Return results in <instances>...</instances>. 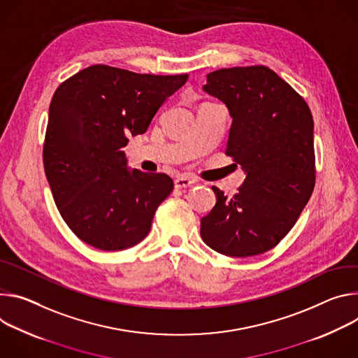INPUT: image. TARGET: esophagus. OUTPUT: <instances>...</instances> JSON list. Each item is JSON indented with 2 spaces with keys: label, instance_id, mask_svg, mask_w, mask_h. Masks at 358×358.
I'll return each mask as SVG.
<instances>
[{
  "label": "esophagus",
  "instance_id": "34e87169",
  "mask_svg": "<svg viewBox=\"0 0 358 358\" xmlns=\"http://www.w3.org/2000/svg\"><path fill=\"white\" fill-rule=\"evenodd\" d=\"M193 183H196V180L189 178V176H178L175 179V187L176 189H183V187H187V186H190Z\"/></svg>",
  "mask_w": 358,
  "mask_h": 358
}]
</instances>
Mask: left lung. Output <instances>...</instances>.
<instances>
[{"label": "left lung", "instance_id": "1", "mask_svg": "<svg viewBox=\"0 0 358 358\" xmlns=\"http://www.w3.org/2000/svg\"><path fill=\"white\" fill-rule=\"evenodd\" d=\"M203 91L229 109L233 121L226 155L246 179L233 197L212 186L216 205L202 217L201 236L230 257L262 255L292 230L314 189L310 108L264 65L213 71Z\"/></svg>", "mask_w": 358, "mask_h": 358}]
</instances>
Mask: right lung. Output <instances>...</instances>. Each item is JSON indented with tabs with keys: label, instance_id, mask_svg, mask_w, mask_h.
Instances as JSON below:
<instances>
[{
	"label": "right lung",
	"instance_id": "obj_1",
	"mask_svg": "<svg viewBox=\"0 0 358 358\" xmlns=\"http://www.w3.org/2000/svg\"><path fill=\"white\" fill-rule=\"evenodd\" d=\"M183 75L136 73L92 65L55 91L43 149L55 205L68 227L99 250L142 242L153 215L173 190L165 173L129 171L122 148L145 134Z\"/></svg>",
	"mask_w": 358,
	"mask_h": 358
}]
</instances>
